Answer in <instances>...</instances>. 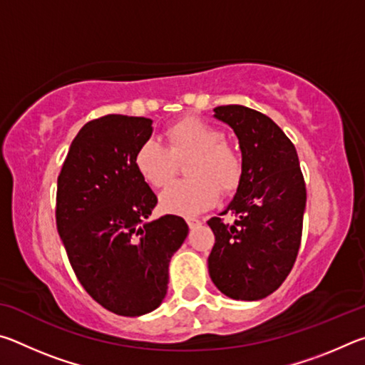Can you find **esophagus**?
<instances>
[{"instance_id": "esophagus-1", "label": "esophagus", "mask_w": 365, "mask_h": 365, "mask_svg": "<svg viewBox=\"0 0 365 365\" xmlns=\"http://www.w3.org/2000/svg\"><path fill=\"white\" fill-rule=\"evenodd\" d=\"M187 224H188L190 228H196V227L201 225V220L196 219V217H187Z\"/></svg>"}]
</instances>
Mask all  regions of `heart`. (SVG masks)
<instances>
[{"mask_svg": "<svg viewBox=\"0 0 365 365\" xmlns=\"http://www.w3.org/2000/svg\"><path fill=\"white\" fill-rule=\"evenodd\" d=\"M169 146L158 140H146L135 153V169L153 188H163L170 182L175 159H190L188 180L175 182L160 195L164 211L195 215L212 207L219 200V187L232 193L242 178V158L225 141L224 132L195 117H185L165 130Z\"/></svg>", "mask_w": 365, "mask_h": 365, "instance_id": "1", "label": "heart"}]
</instances>
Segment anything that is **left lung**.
I'll return each mask as SVG.
<instances>
[{
    "instance_id": "left-lung-1",
    "label": "left lung",
    "mask_w": 365,
    "mask_h": 365,
    "mask_svg": "<svg viewBox=\"0 0 365 365\" xmlns=\"http://www.w3.org/2000/svg\"><path fill=\"white\" fill-rule=\"evenodd\" d=\"M233 128L242 150V178L225 207L233 224L207 220L215 243L207 259L214 285L232 299L257 301L279 288L298 256L306 183L294 145L262 113L240 104L214 109Z\"/></svg>"
}]
</instances>
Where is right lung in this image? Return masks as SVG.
I'll use <instances>...</instances> for the list:
<instances>
[{"mask_svg":"<svg viewBox=\"0 0 365 365\" xmlns=\"http://www.w3.org/2000/svg\"><path fill=\"white\" fill-rule=\"evenodd\" d=\"M153 120L109 114L80 128L58 177L56 225L78 282L117 316L154 311L188 235L178 215L150 220L158 197L135 169Z\"/></svg>","mask_w":365,"mask_h":365,"instance_id":"right-lung-1","label":"right lung"}]
</instances>
